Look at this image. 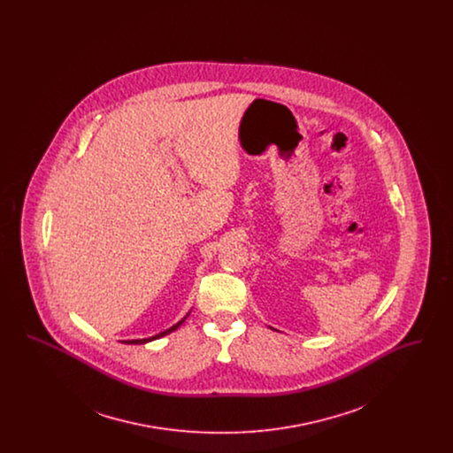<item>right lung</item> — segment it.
I'll list each match as a JSON object with an SVG mask.
<instances>
[{
  "mask_svg": "<svg viewBox=\"0 0 453 453\" xmlns=\"http://www.w3.org/2000/svg\"><path fill=\"white\" fill-rule=\"evenodd\" d=\"M188 316V314H187ZM187 316L180 321V323L174 324V326H172L170 329H166V331H163V333H159V334H156V336H152V338H148V340H129V342H124V343H129V345H142V343H148V342H152V340H157V338H163L165 334H170L172 331H174L176 327H180L181 326V323L187 319Z\"/></svg>",
  "mask_w": 453,
  "mask_h": 453,
  "instance_id": "obj_1",
  "label": "right lung"
}]
</instances>
